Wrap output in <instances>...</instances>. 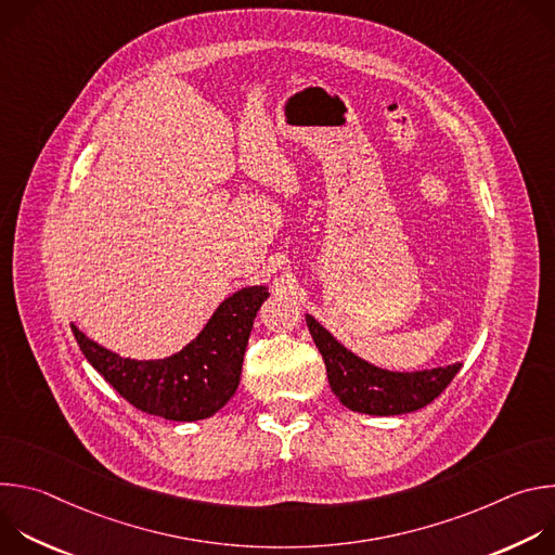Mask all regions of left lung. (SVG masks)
<instances>
[{"instance_id": "1", "label": "left lung", "mask_w": 555, "mask_h": 555, "mask_svg": "<svg viewBox=\"0 0 555 555\" xmlns=\"http://www.w3.org/2000/svg\"><path fill=\"white\" fill-rule=\"evenodd\" d=\"M305 321L325 360L334 395L356 413L388 417L420 411L439 398L461 369V362L413 373L379 369L340 345L313 315L307 313Z\"/></svg>"}]
</instances>
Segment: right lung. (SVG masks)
<instances>
[{"mask_svg":"<svg viewBox=\"0 0 555 555\" xmlns=\"http://www.w3.org/2000/svg\"><path fill=\"white\" fill-rule=\"evenodd\" d=\"M266 285L228 296L182 351L163 360H131L101 347L72 325L88 362L138 411L171 422H197L228 404L240 386L244 353L268 298Z\"/></svg>","mask_w":555,"mask_h":555,"instance_id":"1","label":"right lung"}]
</instances>
